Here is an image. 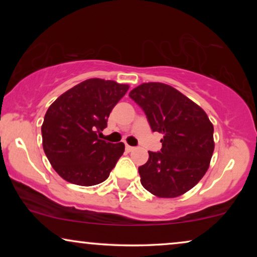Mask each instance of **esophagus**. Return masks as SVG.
<instances>
[{
  "mask_svg": "<svg viewBox=\"0 0 257 257\" xmlns=\"http://www.w3.org/2000/svg\"><path fill=\"white\" fill-rule=\"evenodd\" d=\"M125 150L127 151V152H132V151L135 150V147H132V146H130V145H126L125 146Z\"/></svg>",
  "mask_w": 257,
  "mask_h": 257,
  "instance_id": "34e87169",
  "label": "esophagus"
}]
</instances>
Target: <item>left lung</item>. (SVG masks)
I'll use <instances>...</instances> for the list:
<instances>
[{"instance_id": "1", "label": "left lung", "mask_w": 257, "mask_h": 257, "mask_svg": "<svg viewBox=\"0 0 257 257\" xmlns=\"http://www.w3.org/2000/svg\"><path fill=\"white\" fill-rule=\"evenodd\" d=\"M153 132L163 133L160 152L139 167L144 188L158 198H177L201 180L214 152V127L206 112L171 85L143 83L130 92Z\"/></svg>"}]
</instances>
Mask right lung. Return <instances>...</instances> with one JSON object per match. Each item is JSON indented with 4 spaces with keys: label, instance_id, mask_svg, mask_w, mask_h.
<instances>
[{
    "label": "right lung",
    "instance_id": "obj_1",
    "mask_svg": "<svg viewBox=\"0 0 257 257\" xmlns=\"http://www.w3.org/2000/svg\"><path fill=\"white\" fill-rule=\"evenodd\" d=\"M127 84L91 78L61 94L44 115L43 150L54 170L71 184L93 186L106 180L125 145L98 138L107 126Z\"/></svg>",
    "mask_w": 257,
    "mask_h": 257
}]
</instances>
